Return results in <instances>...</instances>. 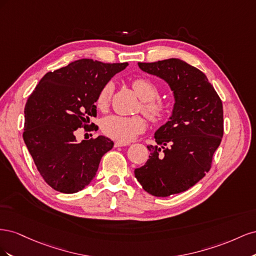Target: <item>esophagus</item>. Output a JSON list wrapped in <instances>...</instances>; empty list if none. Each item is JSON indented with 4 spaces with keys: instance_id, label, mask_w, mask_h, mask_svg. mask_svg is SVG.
<instances>
[{
    "instance_id": "34e87169",
    "label": "esophagus",
    "mask_w": 256,
    "mask_h": 256,
    "mask_svg": "<svg viewBox=\"0 0 256 256\" xmlns=\"http://www.w3.org/2000/svg\"><path fill=\"white\" fill-rule=\"evenodd\" d=\"M127 145H129V143H127V142H120V141H115L114 142L115 147H122V146H127Z\"/></svg>"
}]
</instances>
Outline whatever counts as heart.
<instances>
[{"label":"heart","mask_w":256,"mask_h":256,"mask_svg":"<svg viewBox=\"0 0 256 256\" xmlns=\"http://www.w3.org/2000/svg\"><path fill=\"white\" fill-rule=\"evenodd\" d=\"M134 90L136 95L143 100L142 110L154 122H164L173 111L172 102L166 100L156 99L159 90L157 85L152 81L145 78H136L132 82ZM112 84L108 83L99 90L96 98V106L99 110L104 111L109 106L112 95ZM146 120L142 116H132L126 118L120 115H110L102 122V132L114 140L120 142H128L146 129Z\"/></svg>","instance_id":"b5f03b06"}]
</instances>
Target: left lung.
I'll use <instances>...</instances> for the list:
<instances>
[{
	"label": "left lung",
	"mask_w": 256,
	"mask_h": 256,
	"mask_svg": "<svg viewBox=\"0 0 256 256\" xmlns=\"http://www.w3.org/2000/svg\"><path fill=\"white\" fill-rule=\"evenodd\" d=\"M138 65L174 94L172 116L154 134L156 145L147 146L150 159L134 170L146 192L166 198L188 190L210 170L223 136V106L207 76L180 58Z\"/></svg>",
	"instance_id": "obj_1"
}]
</instances>
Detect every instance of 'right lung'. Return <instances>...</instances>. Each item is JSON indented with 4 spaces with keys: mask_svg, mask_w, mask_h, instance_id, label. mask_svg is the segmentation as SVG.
Listing matches in <instances>:
<instances>
[{
    "mask_svg": "<svg viewBox=\"0 0 256 256\" xmlns=\"http://www.w3.org/2000/svg\"><path fill=\"white\" fill-rule=\"evenodd\" d=\"M128 63L106 64L90 58L72 62L46 74L24 109L23 140L38 172L50 187L63 193L81 191L92 182L113 141L99 136L76 142L78 128L97 115L99 90Z\"/></svg>",
    "mask_w": 256,
    "mask_h": 256,
    "instance_id": "add662e5",
    "label": "right lung"
}]
</instances>
